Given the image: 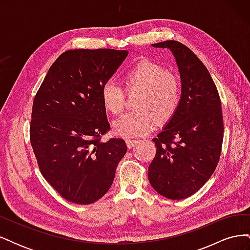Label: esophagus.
<instances>
[{"label":"esophagus","mask_w":250,"mask_h":250,"mask_svg":"<svg viewBox=\"0 0 250 250\" xmlns=\"http://www.w3.org/2000/svg\"><path fill=\"white\" fill-rule=\"evenodd\" d=\"M126 144H127V147L131 149L134 145H137L138 141L137 140H130V139H126Z\"/></svg>","instance_id":"esophagus-1"}]
</instances>
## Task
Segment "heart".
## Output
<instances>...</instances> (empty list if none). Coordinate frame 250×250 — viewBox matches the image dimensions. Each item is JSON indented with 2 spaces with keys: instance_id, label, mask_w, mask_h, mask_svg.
<instances>
[{
  "instance_id": "1",
  "label": "heart",
  "mask_w": 250,
  "mask_h": 250,
  "mask_svg": "<svg viewBox=\"0 0 250 250\" xmlns=\"http://www.w3.org/2000/svg\"><path fill=\"white\" fill-rule=\"evenodd\" d=\"M128 95L139 94L134 110L126 112L113 123V129L124 138L143 137L157 124H165L177 112L183 87L176 75L150 60H142L123 75ZM126 95L116 82L106 81L101 88V99L107 111L118 115L123 110Z\"/></svg>"
}]
</instances>
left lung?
Here are the masks:
<instances>
[{
  "label": "left lung",
  "instance_id": "obj_1",
  "mask_svg": "<svg viewBox=\"0 0 250 250\" xmlns=\"http://www.w3.org/2000/svg\"><path fill=\"white\" fill-rule=\"evenodd\" d=\"M168 48L176 58L183 86L179 108L152 141L156 153L148 178L164 197H190L207 183L220 160L224 124L221 100L201 60L176 41L153 43Z\"/></svg>",
  "mask_w": 250,
  "mask_h": 250
}]
</instances>
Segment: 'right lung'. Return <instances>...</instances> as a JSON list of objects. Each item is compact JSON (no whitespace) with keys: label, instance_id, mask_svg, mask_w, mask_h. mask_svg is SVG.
<instances>
[{"label":"right lung","instance_id":"right-lung-1","mask_svg":"<svg viewBox=\"0 0 250 250\" xmlns=\"http://www.w3.org/2000/svg\"><path fill=\"white\" fill-rule=\"evenodd\" d=\"M128 52H63L34 97L30 143L41 173L62 197L90 204L106 194L127 151L123 139L101 142L110 129L101 88Z\"/></svg>","mask_w":250,"mask_h":250}]
</instances>
